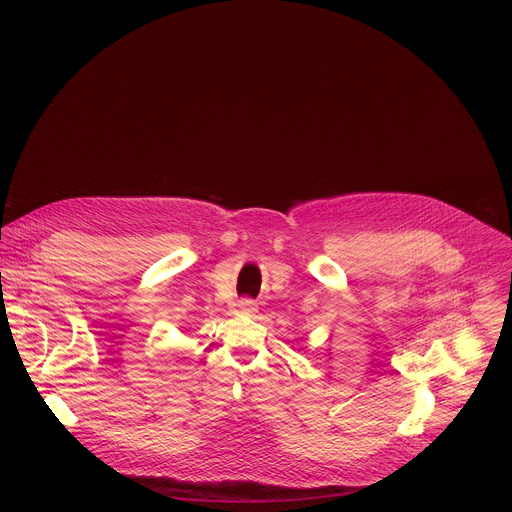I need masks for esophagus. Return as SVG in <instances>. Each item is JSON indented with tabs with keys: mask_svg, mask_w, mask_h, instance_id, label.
I'll list each match as a JSON object with an SVG mask.
<instances>
[{
	"mask_svg": "<svg viewBox=\"0 0 512 512\" xmlns=\"http://www.w3.org/2000/svg\"><path fill=\"white\" fill-rule=\"evenodd\" d=\"M239 310H241L243 314H255V312H257V304H255L253 300H241V302H239Z\"/></svg>",
	"mask_w": 512,
	"mask_h": 512,
	"instance_id": "obj_1",
	"label": "esophagus"
}]
</instances>
